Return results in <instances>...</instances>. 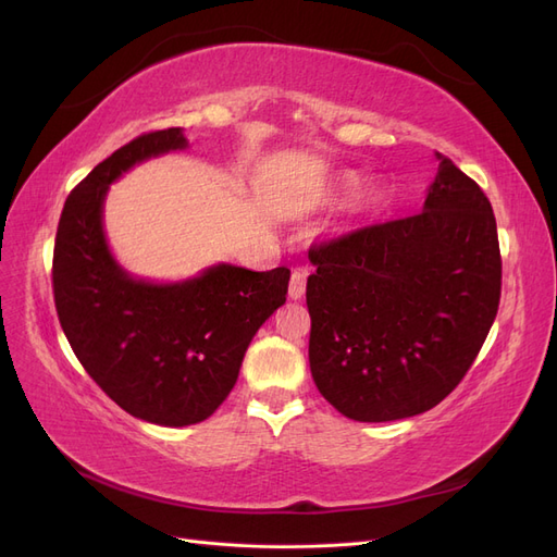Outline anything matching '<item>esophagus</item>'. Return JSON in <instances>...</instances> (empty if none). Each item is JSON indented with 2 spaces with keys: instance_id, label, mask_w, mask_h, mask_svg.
<instances>
[{
  "instance_id": "esophagus-1",
  "label": "esophagus",
  "mask_w": 557,
  "mask_h": 557,
  "mask_svg": "<svg viewBox=\"0 0 557 557\" xmlns=\"http://www.w3.org/2000/svg\"><path fill=\"white\" fill-rule=\"evenodd\" d=\"M307 293V272L305 269H295L293 276H290V288L288 295L290 299H301Z\"/></svg>"
}]
</instances>
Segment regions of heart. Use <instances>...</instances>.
<instances>
[{
  "label": "heart",
  "mask_w": 557,
  "mask_h": 557,
  "mask_svg": "<svg viewBox=\"0 0 557 557\" xmlns=\"http://www.w3.org/2000/svg\"><path fill=\"white\" fill-rule=\"evenodd\" d=\"M344 183H346V185H356V178H346ZM379 199H381L379 195H372V201H379Z\"/></svg>",
  "instance_id": "obj_1"
}]
</instances>
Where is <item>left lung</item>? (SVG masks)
Returning <instances> with one entry per match:
<instances>
[{"instance_id": "obj_1", "label": "left lung", "mask_w": 557, "mask_h": 557, "mask_svg": "<svg viewBox=\"0 0 557 557\" xmlns=\"http://www.w3.org/2000/svg\"><path fill=\"white\" fill-rule=\"evenodd\" d=\"M420 213L313 244L309 364L332 407L387 423L436 407L491 332L502 258L491 201L436 153Z\"/></svg>"}]
</instances>
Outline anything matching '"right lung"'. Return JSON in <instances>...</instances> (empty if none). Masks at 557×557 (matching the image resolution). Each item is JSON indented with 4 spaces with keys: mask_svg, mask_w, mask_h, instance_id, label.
Here are the masks:
<instances>
[{
    "mask_svg": "<svg viewBox=\"0 0 557 557\" xmlns=\"http://www.w3.org/2000/svg\"><path fill=\"white\" fill-rule=\"evenodd\" d=\"M185 146L181 127L158 129L99 162L66 197L53 250L55 309L78 362L117 407L164 428L201 423L221 407L290 281L288 267L215 264L181 283H150L115 262L102 225L109 185Z\"/></svg>",
    "mask_w": 557,
    "mask_h": 557,
    "instance_id": "1",
    "label": "right lung"
}]
</instances>
